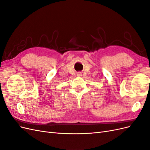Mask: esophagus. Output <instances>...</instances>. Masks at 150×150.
Segmentation results:
<instances>
[{"label":"esophagus","instance_id":"34e87169","mask_svg":"<svg viewBox=\"0 0 150 150\" xmlns=\"http://www.w3.org/2000/svg\"><path fill=\"white\" fill-rule=\"evenodd\" d=\"M77 76H82V74H81V72H79V73L77 74Z\"/></svg>","mask_w":150,"mask_h":150}]
</instances>
